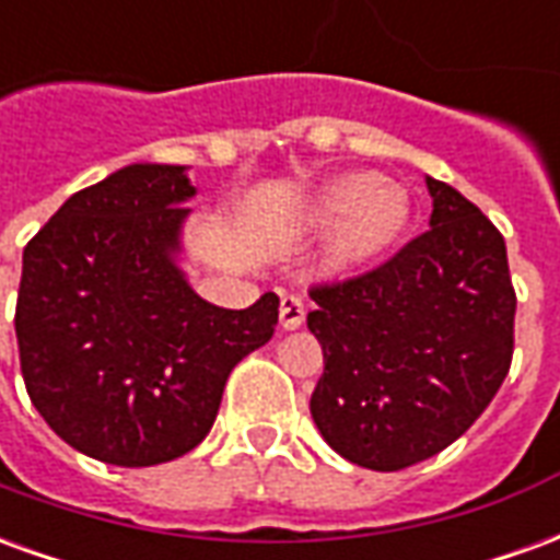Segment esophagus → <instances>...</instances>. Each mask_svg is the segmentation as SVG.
Wrapping results in <instances>:
<instances>
[{
	"instance_id": "1",
	"label": "esophagus",
	"mask_w": 560,
	"mask_h": 560,
	"mask_svg": "<svg viewBox=\"0 0 560 560\" xmlns=\"http://www.w3.org/2000/svg\"><path fill=\"white\" fill-rule=\"evenodd\" d=\"M279 320H281V329H300V327H303V320H305L303 300H296V296H281Z\"/></svg>"
}]
</instances>
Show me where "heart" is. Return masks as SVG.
I'll return each mask as SVG.
<instances>
[{"label": "heart", "instance_id": "1", "mask_svg": "<svg viewBox=\"0 0 560 560\" xmlns=\"http://www.w3.org/2000/svg\"><path fill=\"white\" fill-rule=\"evenodd\" d=\"M411 219L408 195L377 173H348L327 183L305 209V228L332 231L329 257L336 267H357L384 252Z\"/></svg>", "mask_w": 560, "mask_h": 560}]
</instances>
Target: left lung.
I'll list each match as a JSON object with an SVG mask.
<instances>
[{"instance_id":"obj_1","label":"left lung","mask_w":560,"mask_h":560,"mask_svg":"<svg viewBox=\"0 0 560 560\" xmlns=\"http://www.w3.org/2000/svg\"><path fill=\"white\" fill-rule=\"evenodd\" d=\"M429 231L363 276L320 284L324 348L312 420L341 458L411 468L468 432L513 357L516 293L504 236L453 185L425 176Z\"/></svg>"}]
</instances>
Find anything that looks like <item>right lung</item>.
<instances>
[{"mask_svg": "<svg viewBox=\"0 0 560 560\" xmlns=\"http://www.w3.org/2000/svg\"><path fill=\"white\" fill-rule=\"evenodd\" d=\"M195 195L183 164H128L68 197L23 248V381L83 456L122 468L185 456L212 429L233 365L276 332V293L219 308L188 284Z\"/></svg>", "mask_w": 560, "mask_h": 560, "instance_id": "1", "label": "right lung"}]
</instances>
